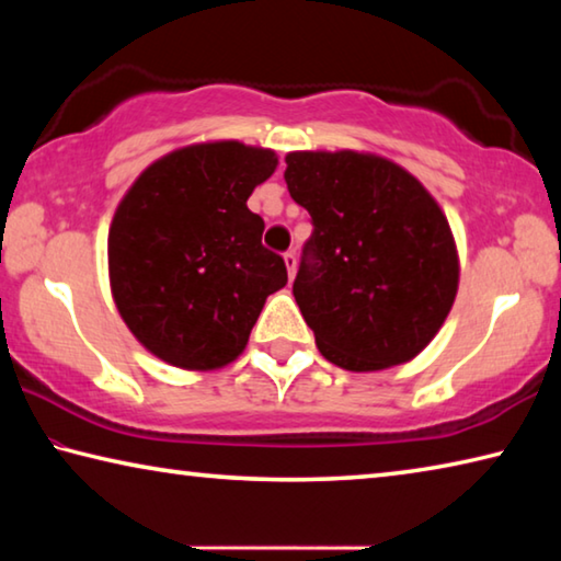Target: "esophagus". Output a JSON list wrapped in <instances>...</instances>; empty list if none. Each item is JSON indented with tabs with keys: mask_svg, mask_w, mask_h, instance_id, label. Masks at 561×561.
Returning a JSON list of instances; mask_svg holds the SVG:
<instances>
[{
	"mask_svg": "<svg viewBox=\"0 0 561 561\" xmlns=\"http://www.w3.org/2000/svg\"><path fill=\"white\" fill-rule=\"evenodd\" d=\"M284 264H287L289 279H294V274H297V252H294V250L284 252Z\"/></svg>",
	"mask_w": 561,
	"mask_h": 561,
	"instance_id": "34e87169",
	"label": "esophagus"
}]
</instances>
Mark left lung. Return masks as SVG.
<instances>
[{"label":"left lung","instance_id":"obj_1","mask_svg":"<svg viewBox=\"0 0 561 561\" xmlns=\"http://www.w3.org/2000/svg\"><path fill=\"white\" fill-rule=\"evenodd\" d=\"M284 180L314 227L291 291L321 354L348 371L421 354L458 291L450 225L428 190L354 150L289 153Z\"/></svg>","mask_w":561,"mask_h":561}]
</instances>
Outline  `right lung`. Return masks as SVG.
Listing matches in <instances>:
<instances>
[{
  "mask_svg": "<svg viewBox=\"0 0 561 561\" xmlns=\"http://www.w3.org/2000/svg\"><path fill=\"white\" fill-rule=\"evenodd\" d=\"M277 168L272 150L234 140L175 150L140 175L113 215L111 289L140 344L180 368H220L242 354L287 264L262 244L247 207Z\"/></svg>",
  "mask_w": 561,
  "mask_h": 561,
  "instance_id": "obj_1",
  "label": "right lung"
}]
</instances>
